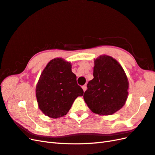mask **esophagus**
<instances>
[{"label":"esophagus","instance_id":"1","mask_svg":"<svg viewBox=\"0 0 155 155\" xmlns=\"http://www.w3.org/2000/svg\"><path fill=\"white\" fill-rule=\"evenodd\" d=\"M82 89H83V91H84V92H85V91H86V89H87V86H86V85H84V86H82Z\"/></svg>","mask_w":155,"mask_h":155}]
</instances>
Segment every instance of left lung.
Listing matches in <instances>:
<instances>
[{
	"label": "left lung",
	"mask_w": 155,
	"mask_h": 155,
	"mask_svg": "<svg viewBox=\"0 0 155 155\" xmlns=\"http://www.w3.org/2000/svg\"><path fill=\"white\" fill-rule=\"evenodd\" d=\"M93 75L83 96L90 109L100 115H110L122 109L129 82L119 63L109 55H100L94 60Z\"/></svg>",
	"instance_id": "1"
}]
</instances>
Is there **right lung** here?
<instances>
[{"mask_svg":"<svg viewBox=\"0 0 155 155\" xmlns=\"http://www.w3.org/2000/svg\"><path fill=\"white\" fill-rule=\"evenodd\" d=\"M84 91L77 82L71 64L62 58L51 60L43 70L36 86L38 107L50 118L63 117Z\"/></svg>","mask_w":155,"mask_h":155,"instance_id":"right-lung-1","label":"right lung"}]
</instances>
